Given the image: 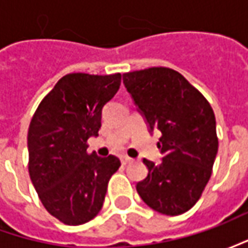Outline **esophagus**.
Returning <instances> with one entry per match:
<instances>
[{"label": "esophagus", "instance_id": "esophagus-1", "mask_svg": "<svg viewBox=\"0 0 248 248\" xmlns=\"http://www.w3.org/2000/svg\"><path fill=\"white\" fill-rule=\"evenodd\" d=\"M121 161H123V164H129V163H132L134 160L131 157H128V156H123V157H121Z\"/></svg>", "mask_w": 248, "mask_h": 248}]
</instances>
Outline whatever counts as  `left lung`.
Masks as SVG:
<instances>
[{
    "label": "left lung",
    "mask_w": 248,
    "mask_h": 248,
    "mask_svg": "<svg viewBox=\"0 0 248 248\" xmlns=\"http://www.w3.org/2000/svg\"><path fill=\"white\" fill-rule=\"evenodd\" d=\"M123 81L149 129L161 132L163 161L143 158L148 176L137 192L155 211L179 215L197 203L213 172L218 138L208 100L181 73L149 67L123 74Z\"/></svg>",
    "instance_id": "left-lung-1"
}]
</instances>
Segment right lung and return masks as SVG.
<instances>
[{"label":"right lung","mask_w":248,"mask_h":248,"mask_svg":"<svg viewBox=\"0 0 248 248\" xmlns=\"http://www.w3.org/2000/svg\"><path fill=\"white\" fill-rule=\"evenodd\" d=\"M121 74H66L41 100L27 134L29 174L41 203L66 225H81L100 211L108 184L121 166L116 156L87 152L102 109L120 88Z\"/></svg>","instance_id":"right-lung-1"}]
</instances>
